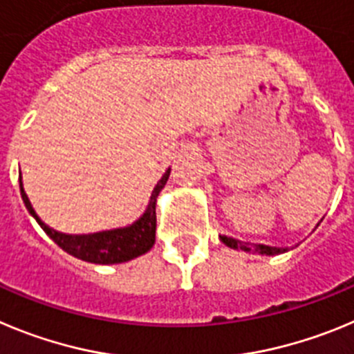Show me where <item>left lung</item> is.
<instances>
[{"mask_svg": "<svg viewBox=\"0 0 354 354\" xmlns=\"http://www.w3.org/2000/svg\"><path fill=\"white\" fill-rule=\"evenodd\" d=\"M224 245H227L229 248H234V250H245V252L252 254H261V256H277V254L288 252V248H279V247H270V245H247L240 240H234V238L227 236H218Z\"/></svg>", "mask_w": 354, "mask_h": 354, "instance_id": "1", "label": "left lung"}]
</instances>
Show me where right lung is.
<instances>
[{
	"label": "right lung",
	"mask_w": 354,
	"mask_h": 354,
	"mask_svg": "<svg viewBox=\"0 0 354 354\" xmlns=\"http://www.w3.org/2000/svg\"><path fill=\"white\" fill-rule=\"evenodd\" d=\"M171 169L164 173V176L155 185L153 192L149 196V203L146 206V212L139 216L132 225L120 229H111V231L93 232V234H65V232L54 231L47 224L40 221V216L31 206L28 199L22 180L19 178V187H21V196L24 201V206L33 216L38 225L46 231L47 236L54 243L62 247L66 254L77 257V259L86 261V263L95 264H118L127 263V261L139 257L146 254L155 243V229H157V213H155V205L157 197L164 185L169 180Z\"/></svg>",
	"instance_id": "add662e5"
}]
</instances>
